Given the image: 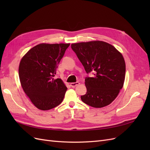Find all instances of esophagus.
I'll return each instance as SVG.
<instances>
[{"label": "esophagus", "instance_id": "34e87169", "mask_svg": "<svg viewBox=\"0 0 150 150\" xmlns=\"http://www.w3.org/2000/svg\"><path fill=\"white\" fill-rule=\"evenodd\" d=\"M79 84V82H76V83H72L70 84L72 88H75L76 86H77Z\"/></svg>", "mask_w": 150, "mask_h": 150}]
</instances>
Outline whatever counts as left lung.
<instances>
[{"mask_svg":"<svg viewBox=\"0 0 150 150\" xmlns=\"http://www.w3.org/2000/svg\"><path fill=\"white\" fill-rule=\"evenodd\" d=\"M87 74L85 78L86 94L83 102L94 108L109 105L123 86L126 65L122 54L112 45L103 41H91L71 44Z\"/></svg>","mask_w":150,"mask_h":150,"instance_id":"obj_1","label":"left lung"}]
</instances>
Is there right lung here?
I'll use <instances>...</instances> for the list:
<instances>
[{"label": "right lung", "mask_w": 150, "mask_h": 150, "mask_svg": "<svg viewBox=\"0 0 150 150\" xmlns=\"http://www.w3.org/2000/svg\"><path fill=\"white\" fill-rule=\"evenodd\" d=\"M69 44H40L22 58L19 67L21 84L34 105L49 110L62 103L67 87L60 78L55 79L59 63Z\"/></svg>", "instance_id": "1"}]
</instances>
